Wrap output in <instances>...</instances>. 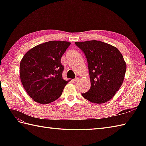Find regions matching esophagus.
Returning <instances> with one entry per match:
<instances>
[{"instance_id":"obj_1","label":"esophagus","mask_w":146,"mask_h":146,"mask_svg":"<svg viewBox=\"0 0 146 146\" xmlns=\"http://www.w3.org/2000/svg\"><path fill=\"white\" fill-rule=\"evenodd\" d=\"M80 78V75H76V78L74 79L73 81H74V82H76V81H77V80H78Z\"/></svg>"}]
</instances>
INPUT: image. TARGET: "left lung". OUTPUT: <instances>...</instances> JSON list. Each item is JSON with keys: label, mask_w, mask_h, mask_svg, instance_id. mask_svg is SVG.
Here are the masks:
<instances>
[{"label": "left lung", "mask_w": 146, "mask_h": 146, "mask_svg": "<svg viewBox=\"0 0 146 146\" xmlns=\"http://www.w3.org/2000/svg\"><path fill=\"white\" fill-rule=\"evenodd\" d=\"M75 44L86 56L91 82L90 88L82 96L95 104L109 101L124 80L127 66L122 54L115 46L96 40Z\"/></svg>", "instance_id": "8db88e82"}]
</instances>
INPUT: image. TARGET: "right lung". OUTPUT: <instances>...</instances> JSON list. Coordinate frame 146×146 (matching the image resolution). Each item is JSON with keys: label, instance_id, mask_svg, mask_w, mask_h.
I'll use <instances>...</instances> for the list:
<instances>
[{"label": "right lung", "instance_id": "add662e5", "mask_svg": "<svg viewBox=\"0 0 146 146\" xmlns=\"http://www.w3.org/2000/svg\"><path fill=\"white\" fill-rule=\"evenodd\" d=\"M71 43L51 41L39 44L24 54L20 63V78L33 100L48 104L61 97L70 80L62 77L61 58Z\"/></svg>", "mask_w": 146, "mask_h": 146}]
</instances>
